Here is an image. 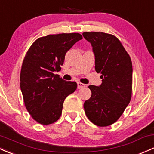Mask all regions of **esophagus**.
Returning a JSON list of instances; mask_svg holds the SVG:
<instances>
[{
    "instance_id": "1",
    "label": "esophagus",
    "mask_w": 154,
    "mask_h": 154,
    "mask_svg": "<svg viewBox=\"0 0 154 154\" xmlns=\"http://www.w3.org/2000/svg\"><path fill=\"white\" fill-rule=\"evenodd\" d=\"M84 87H85V84L82 83V82H77V88H78L79 89L82 88H84Z\"/></svg>"
}]
</instances>
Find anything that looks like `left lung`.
I'll return each instance as SVG.
<instances>
[{
	"instance_id": "obj_1",
	"label": "left lung",
	"mask_w": 154,
	"mask_h": 154,
	"mask_svg": "<svg viewBox=\"0 0 154 154\" xmlns=\"http://www.w3.org/2000/svg\"><path fill=\"white\" fill-rule=\"evenodd\" d=\"M95 55V69L101 73L100 86L89 85L91 96L84 103L88 118L96 126H107L118 121L131 99L132 63L116 36L103 32H84Z\"/></svg>"
}]
</instances>
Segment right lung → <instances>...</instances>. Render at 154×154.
<instances>
[{"mask_svg": "<svg viewBox=\"0 0 154 154\" xmlns=\"http://www.w3.org/2000/svg\"><path fill=\"white\" fill-rule=\"evenodd\" d=\"M82 36L60 33L40 37L26 52L20 71V88L27 110L42 125L59 119L66 98L77 89L76 82L55 74L60 71L67 51Z\"/></svg>", "mask_w": 154, "mask_h": 154, "instance_id": "obj_1", "label": "right lung"}]
</instances>
